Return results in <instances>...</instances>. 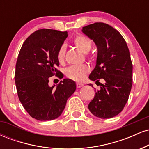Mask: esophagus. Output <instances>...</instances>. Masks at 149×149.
<instances>
[{
  "mask_svg": "<svg viewBox=\"0 0 149 149\" xmlns=\"http://www.w3.org/2000/svg\"><path fill=\"white\" fill-rule=\"evenodd\" d=\"M83 86V83H76V87L78 88H82V87Z\"/></svg>",
  "mask_w": 149,
  "mask_h": 149,
  "instance_id": "34e87169",
  "label": "esophagus"
}]
</instances>
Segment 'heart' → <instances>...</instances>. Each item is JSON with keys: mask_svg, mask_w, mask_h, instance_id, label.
<instances>
[{"mask_svg": "<svg viewBox=\"0 0 149 149\" xmlns=\"http://www.w3.org/2000/svg\"><path fill=\"white\" fill-rule=\"evenodd\" d=\"M73 42L74 45L79 50L83 53H88L92 47V40L89 38L83 35H78L73 38ZM66 48L64 45H61L57 51V58L60 64H63L65 59ZM90 69L87 65L70 66L65 71V75L69 79L75 81H82L85 79V76L90 73Z\"/></svg>", "mask_w": 149, "mask_h": 149, "instance_id": "heart-1", "label": "heart"}]
</instances>
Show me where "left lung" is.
<instances>
[{"instance_id": "1", "label": "left lung", "mask_w": 149, "mask_h": 149, "mask_svg": "<svg viewBox=\"0 0 149 149\" xmlns=\"http://www.w3.org/2000/svg\"><path fill=\"white\" fill-rule=\"evenodd\" d=\"M82 31L93 40L98 49L96 66L89 78L100 89L88 109L100 118L115 117L124 109L132 85V64L127 43L117 30L102 22L85 26Z\"/></svg>"}]
</instances>
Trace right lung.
Returning a JSON list of instances; mask_svg holds the SVG:
<instances>
[{"label": "right lung", "mask_w": 149, "mask_h": 149, "mask_svg": "<svg viewBox=\"0 0 149 149\" xmlns=\"http://www.w3.org/2000/svg\"><path fill=\"white\" fill-rule=\"evenodd\" d=\"M67 36V31L37 30L26 39L19 52L15 73L19 100L28 113L38 120L59 117L76 89V83L68 78L56 88L48 85L49 77L63 78L57 69V54Z\"/></svg>", "instance_id": "1"}]
</instances>
